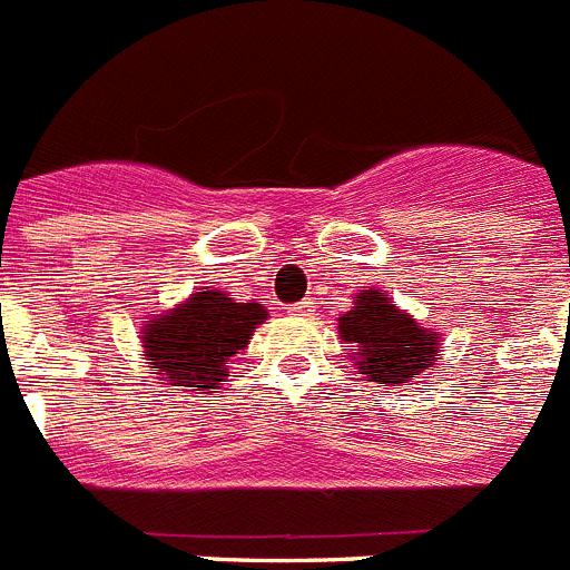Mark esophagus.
Listing matches in <instances>:
<instances>
[{
    "instance_id": "1",
    "label": "esophagus",
    "mask_w": 570,
    "mask_h": 570,
    "mask_svg": "<svg viewBox=\"0 0 570 570\" xmlns=\"http://www.w3.org/2000/svg\"><path fill=\"white\" fill-rule=\"evenodd\" d=\"M292 315H295V317H312V315H315V306H312V301H301V304L292 306Z\"/></svg>"
}]
</instances>
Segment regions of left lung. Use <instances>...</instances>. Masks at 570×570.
Returning a JSON list of instances; mask_svg holds the SVG:
<instances>
[{
    "label": "left lung",
    "mask_w": 570,
    "mask_h": 570,
    "mask_svg": "<svg viewBox=\"0 0 570 570\" xmlns=\"http://www.w3.org/2000/svg\"><path fill=\"white\" fill-rule=\"evenodd\" d=\"M337 335L348 343V361L368 383L409 386L414 377L434 368L443 343L434 330L400 309L383 289H361L355 306L337 317Z\"/></svg>",
    "instance_id": "1"
}]
</instances>
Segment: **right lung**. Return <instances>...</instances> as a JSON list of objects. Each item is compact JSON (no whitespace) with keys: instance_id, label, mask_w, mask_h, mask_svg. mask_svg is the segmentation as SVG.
Returning a JSON list of instances; mask_svg holds the SVG:
<instances>
[{"instance_id":"right-lung-1","label":"right lung","mask_w":570,"mask_h":570,"mask_svg":"<svg viewBox=\"0 0 570 570\" xmlns=\"http://www.w3.org/2000/svg\"><path fill=\"white\" fill-rule=\"evenodd\" d=\"M269 317L264 304H240L227 292L204 286L173 309L153 315L141 330L145 361L156 381L209 394L229 377V363L240 355L253 332Z\"/></svg>"}]
</instances>
